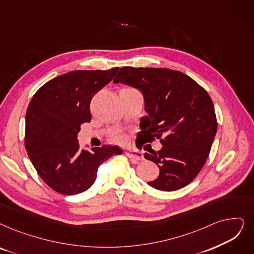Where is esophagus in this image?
Here are the masks:
<instances>
[{
    "label": "esophagus",
    "mask_w": 254,
    "mask_h": 254,
    "mask_svg": "<svg viewBox=\"0 0 254 254\" xmlns=\"http://www.w3.org/2000/svg\"><path fill=\"white\" fill-rule=\"evenodd\" d=\"M125 154H126V156H128L129 158L133 159V160H143L144 159L143 153L137 150H126Z\"/></svg>",
    "instance_id": "esophagus-1"
}]
</instances>
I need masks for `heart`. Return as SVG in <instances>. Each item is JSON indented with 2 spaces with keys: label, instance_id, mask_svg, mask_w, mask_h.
<instances>
[{
  "label": "heart",
  "instance_id": "heart-1",
  "mask_svg": "<svg viewBox=\"0 0 254 254\" xmlns=\"http://www.w3.org/2000/svg\"><path fill=\"white\" fill-rule=\"evenodd\" d=\"M114 139H115L116 141H121V140H122V137H121V136H115Z\"/></svg>",
  "mask_w": 254,
  "mask_h": 254
}]
</instances>
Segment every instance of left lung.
<instances>
[{
	"mask_svg": "<svg viewBox=\"0 0 254 254\" xmlns=\"http://www.w3.org/2000/svg\"><path fill=\"white\" fill-rule=\"evenodd\" d=\"M114 83L140 90L147 116L140 119L137 138L162 145L148 150L145 158L159 168L148 185L159 190L188 186L205 165L217 132V118L206 90L188 75L170 68L122 67Z\"/></svg>",
	"mask_w": 254,
	"mask_h": 254,
	"instance_id": "obj_1",
	"label": "left lung"
}]
</instances>
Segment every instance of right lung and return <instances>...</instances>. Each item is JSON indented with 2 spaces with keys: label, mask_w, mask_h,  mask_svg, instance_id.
<instances>
[{
  "label": "right lung",
  "mask_w": 254,
  "mask_h": 254,
  "mask_svg": "<svg viewBox=\"0 0 254 254\" xmlns=\"http://www.w3.org/2000/svg\"><path fill=\"white\" fill-rule=\"evenodd\" d=\"M119 67L108 70H73L48 81L32 97L26 114L25 147L32 165L46 184L64 195L88 190L98 168L122 154L117 146L90 151L80 149V126L92 120L89 104L109 83Z\"/></svg>",
  "instance_id": "right-lung-1"
}]
</instances>
